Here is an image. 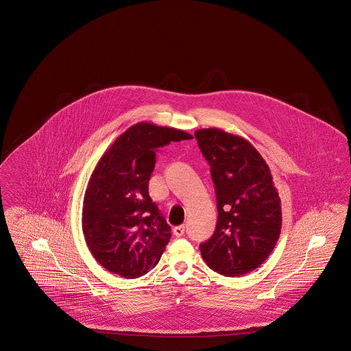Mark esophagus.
Wrapping results in <instances>:
<instances>
[{"mask_svg": "<svg viewBox=\"0 0 351 351\" xmlns=\"http://www.w3.org/2000/svg\"><path fill=\"white\" fill-rule=\"evenodd\" d=\"M184 232H185V226H176L175 228H173V235L176 237V238H180L184 235Z\"/></svg>", "mask_w": 351, "mask_h": 351, "instance_id": "34e87169", "label": "esophagus"}]
</instances>
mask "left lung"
Segmentation results:
<instances>
[{
    "label": "left lung",
    "instance_id": "left-lung-1",
    "mask_svg": "<svg viewBox=\"0 0 351 351\" xmlns=\"http://www.w3.org/2000/svg\"><path fill=\"white\" fill-rule=\"evenodd\" d=\"M198 146L210 166L218 221L202 258L226 277L260 267L280 235L282 210L270 169L250 141L218 128L198 129Z\"/></svg>",
    "mask_w": 351,
    "mask_h": 351
}]
</instances>
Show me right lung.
<instances>
[{
    "label": "right lung",
    "mask_w": 351,
    "mask_h": 351,
    "mask_svg": "<svg viewBox=\"0 0 351 351\" xmlns=\"http://www.w3.org/2000/svg\"><path fill=\"white\" fill-rule=\"evenodd\" d=\"M189 133L137 123L101 155L87 184L82 208L86 244L99 264L123 278H138L158 264L171 227L149 196L155 152Z\"/></svg>",
    "instance_id": "right-lung-1"
}]
</instances>
